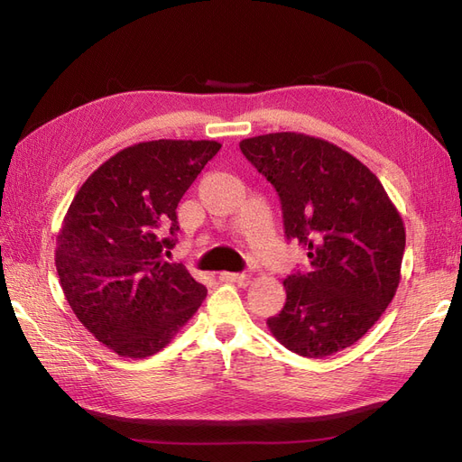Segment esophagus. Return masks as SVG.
<instances>
[{
  "instance_id": "obj_1",
  "label": "esophagus",
  "mask_w": 462,
  "mask_h": 462,
  "mask_svg": "<svg viewBox=\"0 0 462 462\" xmlns=\"http://www.w3.org/2000/svg\"><path fill=\"white\" fill-rule=\"evenodd\" d=\"M219 279L226 283H243L248 279L246 273H233V272H221Z\"/></svg>"
}]
</instances>
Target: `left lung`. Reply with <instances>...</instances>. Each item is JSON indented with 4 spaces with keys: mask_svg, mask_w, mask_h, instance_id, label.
Listing matches in <instances>:
<instances>
[{
    "mask_svg": "<svg viewBox=\"0 0 462 462\" xmlns=\"http://www.w3.org/2000/svg\"><path fill=\"white\" fill-rule=\"evenodd\" d=\"M241 152L275 187L289 241L309 250L310 272L289 275L273 337L306 358L355 345L393 300L404 223L383 185L353 153L302 133L241 141Z\"/></svg>",
    "mask_w": 462,
    "mask_h": 462,
    "instance_id": "8db88e82",
    "label": "left lung"
}]
</instances>
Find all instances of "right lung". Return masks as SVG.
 I'll list each match as a JSON object with an SVG mask.
<instances>
[{
	"label": "right lung",
	"mask_w": 462,
	"mask_h": 462,
	"mask_svg": "<svg viewBox=\"0 0 462 462\" xmlns=\"http://www.w3.org/2000/svg\"><path fill=\"white\" fill-rule=\"evenodd\" d=\"M216 141L138 143L82 183L55 246L63 295L94 337L125 358L171 343L200 309L206 287L163 260L179 231L177 204L219 152Z\"/></svg>",
	"instance_id": "1"
}]
</instances>
